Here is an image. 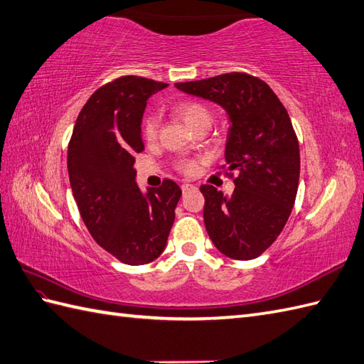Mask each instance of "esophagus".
I'll list each match as a JSON object with an SVG mask.
<instances>
[{"instance_id": "1", "label": "esophagus", "mask_w": 364, "mask_h": 364, "mask_svg": "<svg viewBox=\"0 0 364 364\" xmlns=\"http://www.w3.org/2000/svg\"><path fill=\"white\" fill-rule=\"evenodd\" d=\"M196 188V186L193 184H189V183H184V184H181V189H183V192H188V191H191V189H193Z\"/></svg>"}]
</instances>
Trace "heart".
I'll return each mask as SVG.
<instances>
[{
  "instance_id": "1",
  "label": "heart",
  "mask_w": 364,
  "mask_h": 364,
  "mask_svg": "<svg viewBox=\"0 0 364 364\" xmlns=\"http://www.w3.org/2000/svg\"><path fill=\"white\" fill-rule=\"evenodd\" d=\"M175 113L180 119L188 125V129H196L198 124L203 122H213V114H210L209 108L203 105L201 102H196V100H186V102H180L175 107ZM158 130V117L156 114H149L144 121V136L147 139H154L156 136ZM178 171L183 173H196L197 171V161L192 159H181L176 164Z\"/></svg>"
}]
</instances>
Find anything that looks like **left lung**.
Listing matches in <instances>:
<instances>
[{
    "instance_id": "left-lung-1",
    "label": "left lung",
    "mask_w": 364,
    "mask_h": 364,
    "mask_svg": "<svg viewBox=\"0 0 364 364\" xmlns=\"http://www.w3.org/2000/svg\"><path fill=\"white\" fill-rule=\"evenodd\" d=\"M220 105L230 119L225 161L235 189L203 184V218L215 248L235 260L259 257L289 220L299 183V144L285 107L264 80L247 73L175 83Z\"/></svg>"
}]
</instances>
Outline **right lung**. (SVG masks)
I'll return each instance as SVG.
<instances>
[{
  "mask_svg": "<svg viewBox=\"0 0 364 364\" xmlns=\"http://www.w3.org/2000/svg\"><path fill=\"white\" fill-rule=\"evenodd\" d=\"M167 83L124 75L92 92L68 146V173L82 220L100 247L127 265L161 256L181 197L164 180L142 192L134 155L144 150L141 122L147 100Z\"/></svg>",
  "mask_w": 364,
  "mask_h": 364,
  "instance_id": "right-lung-1",
  "label": "right lung"
}]
</instances>
